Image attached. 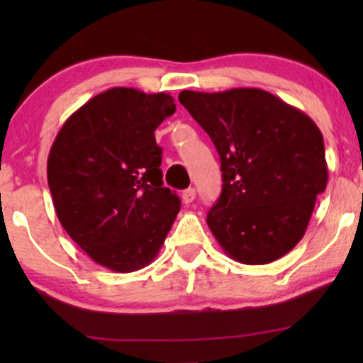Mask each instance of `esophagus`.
Returning a JSON list of instances; mask_svg holds the SVG:
<instances>
[{
  "label": "esophagus",
  "mask_w": 363,
  "mask_h": 363,
  "mask_svg": "<svg viewBox=\"0 0 363 363\" xmlns=\"http://www.w3.org/2000/svg\"><path fill=\"white\" fill-rule=\"evenodd\" d=\"M195 196H196L195 188H188V190H185V191L182 193V200H183V203H185V205H190V203H193V200H195Z\"/></svg>",
  "instance_id": "esophagus-1"
}]
</instances>
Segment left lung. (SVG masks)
I'll return each instance as SVG.
<instances>
[{"label": "left lung", "mask_w": 363, "mask_h": 363, "mask_svg": "<svg viewBox=\"0 0 363 363\" xmlns=\"http://www.w3.org/2000/svg\"><path fill=\"white\" fill-rule=\"evenodd\" d=\"M182 106L215 143L223 191L206 223L242 264H267L302 240L325 190L324 138L314 121L256 87L182 91Z\"/></svg>", "instance_id": "8db88e82"}]
</instances>
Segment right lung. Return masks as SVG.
Instances as JSON below:
<instances>
[{"instance_id":"obj_1","label":"right lung","mask_w":363,"mask_h":363,"mask_svg":"<svg viewBox=\"0 0 363 363\" xmlns=\"http://www.w3.org/2000/svg\"><path fill=\"white\" fill-rule=\"evenodd\" d=\"M175 112L170 94L112 87L64 122L48 158V185L67 235L107 269L155 259L180 198L162 180L155 130Z\"/></svg>"}]
</instances>
